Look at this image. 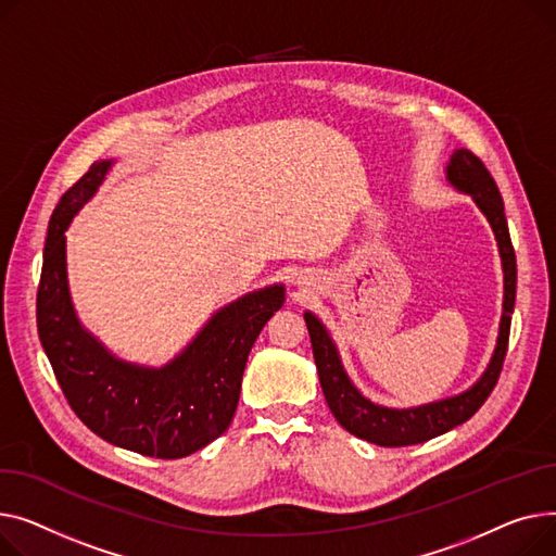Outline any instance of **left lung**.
<instances>
[{"label":"left lung","instance_id":"1","mask_svg":"<svg viewBox=\"0 0 556 556\" xmlns=\"http://www.w3.org/2000/svg\"><path fill=\"white\" fill-rule=\"evenodd\" d=\"M446 179L455 190L471 194L476 206L482 211L486 222L492 224L498 251H501V260H503V274H505L503 316H501L496 350L482 377L469 390H465L460 395L413 406V408L379 406L358 393L356 386L350 381L348 372L343 370L339 350L330 332L325 330V325L312 312H305V323L309 330L314 362H316L325 402H328L332 415L345 431L379 446L419 444L431 438H438L458 427V424L467 421L486 402V397L492 395V390L503 370L505 354H507L509 325H511V312L516 301V255L509 240L503 198L494 177L484 168V163L465 148L455 150L451 154V161L446 166Z\"/></svg>","mask_w":556,"mask_h":556}]
</instances>
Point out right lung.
Listing matches in <instances>:
<instances>
[{
	"instance_id": "add662e5",
	"label": "right lung",
	"mask_w": 556,
	"mask_h": 556,
	"mask_svg": "<svg viewBox=\"0 0 556 556\" xmlns=\"http://www.w3.org/2000/svg\"><path fill=\"white\" fill-rule=\"evenodd\" d=\"M110 168L112 161L91 163L51 215L38 285V334L64 397L87 429L121 448L175 460L228 429L249 352L265 323L282 307L285 287L251 291L215 312L163 368L116 358L74 312L64 238Z\"/></svg>"
}]
</instances>
